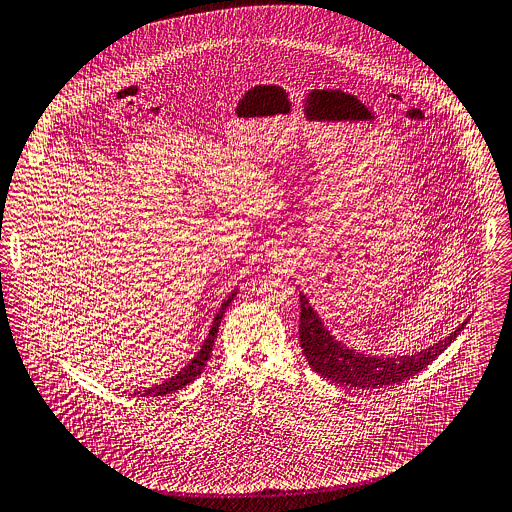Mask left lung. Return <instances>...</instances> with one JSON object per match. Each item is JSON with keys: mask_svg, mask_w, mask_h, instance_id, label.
<instances>
[{"mask_svg": "<svg viewBox=\"0 0 512 512\" xmlns=\"http://www.w3.org/2000/svg\"><path fill=\"white\" fill-rule=\"evenodd\" d=\"M466 324L468 320H463L445 339L412 355H365L337 341L335 335L324 327L308 298L300 294V347L308 365L318 376L331 380L333 384L361 390L394 386L412 378L435 361L457 339Z\"/></svg>", "mask_w": 512, "mask_h": 512, "instance_id": "left-lung-1", "label": "left lung"}]
</instances>
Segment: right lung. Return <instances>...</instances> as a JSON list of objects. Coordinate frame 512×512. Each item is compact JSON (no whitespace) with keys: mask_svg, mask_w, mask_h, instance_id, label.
Returning <instances> with one entry per match:
<instances>
[{"mask_svg":"<svg viewBox=\"0 0 512 512\" xmlns=\"http://www.w3.org/2000/svg\"><path fill=\"white\" fill-rule=\"evenodd\" d=\"M235 296H237V290L232 292V294L224 300V304H222V306H220V310L216 312L214 322H212V327H210V333H208L206 341L202 343V349L196 353V357H194L188 365H185L181 371H177L175 376H171L169 380H165L163 384L153 386V388H149V390H143V392H141V396H163V394L177 392V390L185 388L188 384H192V382L202 374V369L206 367V361L210 359L212 345H214V339H216V333H218V327H220V320H222V316H224V312H226L228 304L232 302V298H235ZM134 394H138V392H134Z\"/></svg>","mask_w":512,"mask_h":512,"instance_id":"add662e5","label":"right lung"}]
</instances>
